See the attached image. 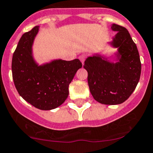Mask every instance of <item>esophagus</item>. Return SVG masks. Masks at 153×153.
Segmentation results:
<instances>
[{"label":"esophagus","mask_w":153,"mask_h":153,"mask_svg":"<svg viewBox=\"0 0 153 153\" xmlns=\"http://www.w3.org/2000/svg\"><path fill=\"white\" fill-rule=\"evenodd\" d=\"M87 58V55L85 54H82L81 55V56H79V59L81 60V62H82V64H84V62H85V60Z\"/></svg>","instance_id":"1"}]
</instances>
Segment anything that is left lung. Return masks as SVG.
I'll return each mask as SVG.
<instances>
[{
    "label": "left lung",
    "instance_id": "left-lung-1",
    "mask_svg": "<svg viewBox=\"0 0 153 153\" xmlns=\"http://www.w3.org/2000/svg\"><path fill=\"white\" fill-rule=\"evenodd\" d=\"M111 28L117 31L112 45L119 48V62L111 64L94 56L85 60L84 68L88 71V83L94 100L115 105L127 100L136 88L141 74V62L137 45L128 30L115 23Z\"/></svg>",
    "mask_w": 153,
    "mask_h": 153
}]
</instances>
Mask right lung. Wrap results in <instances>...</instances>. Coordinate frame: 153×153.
<instances>
[{"mask_svg": "<svg viewBox=\"0 0 153 153\" xmlns=\"http://www.w3.org/2000/svg\"><path fill=\"white\" fill-rule=\"evenodd\" d=\"M38 27L20 38L12 58V75L19 94L26 101L40 110H52L65 102L68 86L82 62L56 60L38 66L32 57V44Z\"/></svg>", "mask_w": 153, "mask_h": 153, "instance_id": "1", "label": "right lung"}]
</instances>
